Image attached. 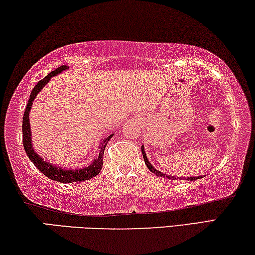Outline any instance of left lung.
<instances>
[{
	"mask_svg": "<svg viewBox=\"0 0 255 255\" xmlns=\"http://www.w3.org/2000/svg\"><path fill=\"white\" fill-rule=\"evenodd\" d=\"M141 151H142V156H143V159H144L145 165H147L148 168H149L150 170H151V172H152L153 174H156L157 176L168 177L169 179H174V177H172V176H167V175H165L164 173H161V172H159V170H157V169L153 168V167L151 166V164H150V162H149V161H148V159H147V156H145V152H144V149H143V147L141 148ZM198 178H201V177H200V176H198V177H189V178H186V179H189V181H194V179H198ZM177 179H179V178L177 177Z\"/></svg>",
	"mask_w": 255,
	"mask_h": 255,
	"instance_id": "8db88e82",
	"label": "left lung"
}]
</instances>
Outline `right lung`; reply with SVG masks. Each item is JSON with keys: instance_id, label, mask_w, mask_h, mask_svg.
Segmentation results:
<instances>
[{"instance_id": "right-lung-1", "label": "right lung", "mask_w": 255, "mask_h": 255, "mask_svg": "<svg viewBox=\"0 0 255 255\" xmlns=\"http://www.w3.org/2000/svg\"><path fill=\"white\" fill-rule=\"evenodd\" d=\"M68 69V66L62 65L58 66L57 69L52 71L48 76H46L43 80H40L39 82H37V85L33 87V89L30 94V98L28 100L27 107L24 110V114H23V120H22V142H23V148L26 150L27 156L29 157V159L32 161V164L35 165L37 168H38L39 172L43 173L45 176H47L48 178L53 179V181H57L60 183H72V182H83L87 181V179H90L95 177L96 175H98L100 170H102V167L104 164V150H105V147L108 141H110L113 134L108 135L106 139H104V141L100 144V150H99V155L94 160L93 164L90 166L86 167V168L79 169V170H65L62 168H58V167L53 166L52 164H48V162H45L41 158L37 155V153L33 151V149L31 147V137H30V125H29V112H30V108L32 105V100L35 99L37 94L39 93L41 88L47 83L51 78L56 76L62 71Z\"/></svg>"}]
</instances>
